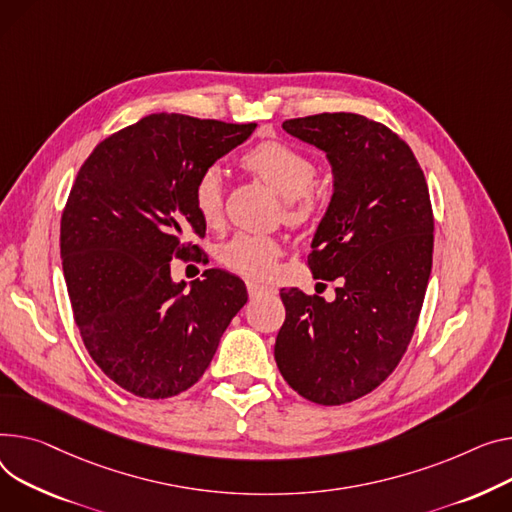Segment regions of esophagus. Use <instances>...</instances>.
I'll return each mask as SVG.
<instances>
[{
    "mask_svg": "<svg viewBox=\"0 0 512 512\" xmlns=\"http://www.w3.org/2000/svg\"><path fill=\"white\" fill-rule=\"evenodd\" d=\"M247 290H249L251 298L274 296L276 294V288H269V286H263V284H257V282H247Z\"/></svg>",
    "mask_w": 512,
    "mask_h": 512,
    "instance_id": "34e87169",
    "label": "esophagus"
}]
</instances>
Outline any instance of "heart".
<instances>
[{
    "mask_svg": "<svg viewBox=\"0 0 512 512\" xmlns=\"http://www.w3.org/2000/svg\"><path fill=\"white\" fill-rule=\"evenodd\" d=\"M243 166L257 175L286 201V216L292 222H304L317 210V197L311 187L317 177V166L298 150L280 144L265 142L243 156ZM224 175L220 166L203 168L193 185V206L206 224H216L222 216ZM276 238L238 232L220 249V259L236 274L249 278H265L274 269L280 255Z\"/></svg>",
    "mask_w": 512,
    "mask_h": 512,
    "instance_id": "heart-1",
    "label": "heart"
}]
</instances>
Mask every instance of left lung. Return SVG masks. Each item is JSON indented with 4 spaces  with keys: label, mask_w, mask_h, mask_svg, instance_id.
Wrapping results in <instances>:
<instances>
[{
    "label": "left lung",
    "mask_w": 512,
    "mask_h": 512,
    "mask_svg": "<svg viewBox=\"0 0 512 512\" xmlns=\"http://www.w3.org/2000/svg\"><path fill=\"white\" fill-rule=\"evenodd\" d=\"M282 127L331 166L309 265L317 280L342 286L331 302L280 290L286 321L274 356L304 399L342 405L377 389L414 335L432 269L428 187L410 146L383 123L323 113Z\"/></svg>",
    "instance_id": "left-lung-1"
}]
</instances>
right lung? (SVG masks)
I'll return each instance as SVG.
<instances>
[{
  "label": "right lung",
  "instance_id": "obj_1",
  "mask_svg": "<svg viewBox=\"0 0 512 512\" xmlns=\"http://www.w3.org/2000/svg\"><path fill=\"white\" fill-rule=\"evenodd\" d=\"M255 127L156 113L100 142L80 168L61 216L67 294L88 354L133 395L193 387L247 302L228 271L206 269L187 288L170 261L189 251L185 236L206 234L193 206L199 173Z\"/></svg>",
  "mask_w": 512,
  "mask_h": 512
}]
</instances>
